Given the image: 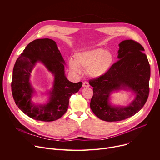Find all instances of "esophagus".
<instances>
[{"instance_id":"obj_1","label":"esophagus","mask_w":160,"mask_h":160,"mask_svg":"<svg viewBox=\"0 0 160 160\" xmlns=\"http://www.w3.org/2000/svg\"><path fill=\"white\" fill-rule=\"evenodd\" d=\"M90 86V85H89V83H88V82H83V87H89Z\"/></svg>"}]
</instances>
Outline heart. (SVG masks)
Wrapping results in <instances>:
<instances>
[{
    "label": "heart",
    "instance_id": "heart-1",
    "mask_svg": "<svg viewBox=\"0 0 160 160\" xmlns=\"http://www.w3.org/2000/svg\"><path fill=\"white\" fill-rule=\"evenodd\" d=\"M113 61L112 55L102 49H93L76 54L75 59H70V69L77 73L80 68L87 69V74L94 78L104 75L109 70Z\"/></svg>",
    "mask_w": 160,
    "mask_h": 160
}]
</instances>
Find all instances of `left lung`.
Returning a JSON list of instances; mask_svg holds the SVG:
<instances>
[{"label": "left lung", "instance_id": "1", "mask_svg": "<svg viewBox=\"0 0 160 160\" xmlns=\"http://www.w3.org/2000/svg\"><path fill=\"white\" fill-rule=\"evenodd\" d=\"M118 61L104 75L89 80L93 87L90 106L95 115L106 122L124 120L140 111L149 93L150 65L142 45L133 40L120 44ZM128 87L136 93L134 101L127 107L116 108L108 104L112 91Z\"/></svg>", "mask_w": 160, "mask_h": 160}]
</instances>
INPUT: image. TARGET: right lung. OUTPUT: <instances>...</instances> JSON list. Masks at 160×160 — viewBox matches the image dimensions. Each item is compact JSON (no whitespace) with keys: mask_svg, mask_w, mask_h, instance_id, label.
I'll return each mask as SVG.
<instances>
[{"mask_svg":"<svg viewBox=\"0 0 160 160\" xmlns=\"http://www.w3.org/2000/svg\"><path fill=\"white\" fill-rule=\"evenodd\" d=\"M38 61L43 62L55 76L50 101L46 105H35L31 102L33 89L29 79ZM63 63L56 42L49 38L32 41L17 59L11 82L12 97L19 109L31 118L42 122L60 118L68 109L70 96L81 88L82 82L73 83L66 78Z\"/></svg>","mask_w":160,"mask_h":160,"instance_id":"right-lung-1","label":"right lung"}]
</instances>
